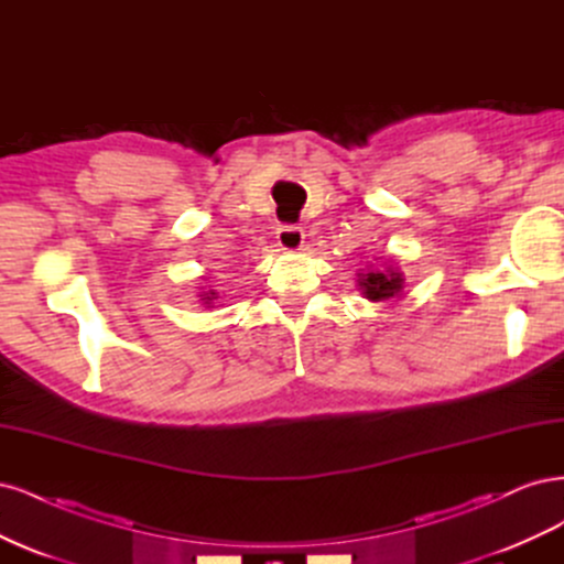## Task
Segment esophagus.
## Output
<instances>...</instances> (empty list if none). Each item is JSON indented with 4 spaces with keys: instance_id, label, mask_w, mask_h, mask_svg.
Segmentation results:
<instances>
[{
    "instance_id": "34e87169",
    "label": "esophagus",
    "mask_w": 564,
    "mask_h": 564,
    "mask_svg": "<svg viewBox=\"0 0 564 564\" xmlns=\"http://www.w3.org/2000/svg\"><path fill=\"white\" fill-rule=\"evenodd\" d=\"M303 240H305V235H303V230L296 228V226H282V228L278 230V245H280L282 251H289V253L301 251Z\"/></svg>"
}]
</instances>
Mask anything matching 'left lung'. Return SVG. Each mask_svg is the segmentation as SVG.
I'll use <instances>...</instances> for the list:
<instances>
[{
  "label": "left lung",
  "instance_id": "left-lung-1",
  "mask_svg": "<svg viewBox=\"0 0 564 564\" xmlns=\"http://www.w3.org/2000/svg\"><path fill=\"white\" fill-rule=\"evenodd\" d=\"M357 286L365 299L373 303H386L402 296L404 275L392 259H383V265H367L357 272Z\"/></svg>",
  "mask_w": 564,
  "mask_h": 564
}]
</instances>
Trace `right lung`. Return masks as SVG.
<instances>
[{
  "instance_id": "add662e5",
  "label": "right lung",
  "mask_w": 564,
  "mask_h": 564,
  "mask_svg": "<svg viewBox=\"0 0 564 564\" xmlns=\"http://www.w3.org/2000/svg\"><path fill=\"white\" fill-rule=\"evenodd\" d=\"M197 296H199L202 305H207V308H212V303H214V301L218 299V294H216V289H207V292H199Z\"/></svg>"
}]
</instances>
